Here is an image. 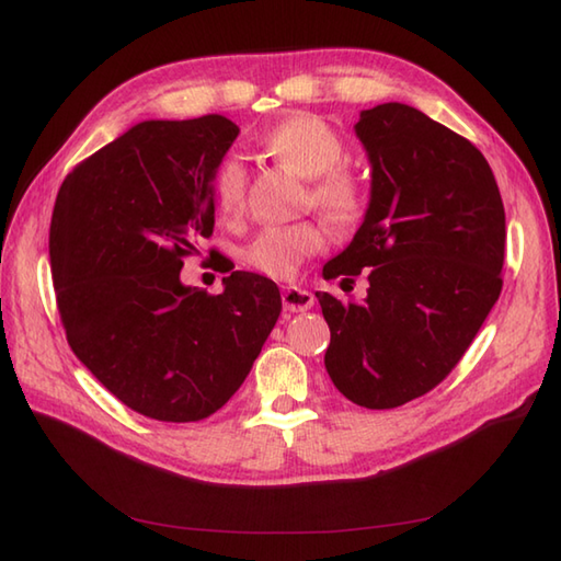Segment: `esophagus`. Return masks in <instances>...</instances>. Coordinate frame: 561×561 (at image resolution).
<instances>
[{"instance_id": "esophagus-1", "label": "esophagus", "mask_w": 561, "mask_h": 561, "mask_svg": "<svg viewBox=\"0 0 561 561\" xmlns=\"http://www.w3.org/2000/svg\"><path fill=\"white\" fill-rule=\"evenodd\" d=\"M313 301H316V296L301 287H284V291H282V304L291 313L308 311V308L313 306Z\"/></svg>"}]
</instances>
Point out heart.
<instances>
[{"label": "heart", "mask_w": 561, "mask_h": 561, "mask_svg": "<svg viewBox=\"0 0 561 561\" xmlns=\"http://www.w3.org/2000/svg\"><path fill=\"white\" fill-rule=\"evenodd\" d=\"M267 157L308 181V202L332 224H352L364 211L362 181L342 161L347 157L337 129L311 113L291 115L260 141ZM214 202L221 219L236 221L245 209V173L238 161H224L214 175ZM325 245L318 224L267 226L245 248V262L274 279H291L306 257Z\"/></svg>", "instance_id": "heart-1"}]
</instances>
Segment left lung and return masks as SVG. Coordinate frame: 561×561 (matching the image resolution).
<instances>
[{"label": "left lung", "mask_w": 561, "mask_h": 561, "mask_svg": "<svg viewBox=\"0 0 561 561\" xmlns=\"http://www.w3.org/2000/svg\"><path fill=\"white\" fill-rule=\"evenodd\" d=\"M371 163L359 231L323 277L368 274L364 301L316 291L325 368L344 398L390 410L436 388L502 294L504 202L482 151L404 103L362 111Z\"/></svg>", "instance_id": "left-lung-1"}]
</instances>
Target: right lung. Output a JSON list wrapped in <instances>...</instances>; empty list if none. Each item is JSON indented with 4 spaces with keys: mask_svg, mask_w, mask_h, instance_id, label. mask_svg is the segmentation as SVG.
Returning <instances> with one entry per match:
<instances>
[{
    "mask_svg": "<svg viewBox=\"0 0 561 561\" xmlns=\"http://www.w3.org/2000/svg\"><path fill=\"white\" fill-rule=\"evenodd\" d=\"M238 133L224 115L145 121L81 161L55 199L50 267L69 347L151 420L224 408L282 311L277 284L255 272L234 270L217 296L181 282L183 257L211 236L214 175Z\"/></svg>",
    "mask_w": 561,
    "mask_h": 561,
    "instance_id": "add662e5",
    "label": "right lung"
}]
</instances>
